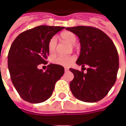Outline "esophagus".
<instances>
[{
	"instance_id": "1",
	"label": "esophagus",
	"mask_w": 126,
	"mask_h": 126,
	"mask_svg": "<svg viewBox=\"0 0 126 126\" xmlns=\"http://www.w3.org/2000/svg\"><path fill=\"white\" fill-rule=\"evenodd\" d=\"M69 69L67 68V67H65V71H68Z\"/></svg>"
}]
</instances>
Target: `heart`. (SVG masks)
I'll return each instance as SVG.
<instances>
[{
  "label": "heart",
  "mask_w": 126,
  "mask_h": 126,
  "mask_svg": "<svg viewBox=\"0 0 126 126\" xmlns=\"http://www.w3.org/2000/svg\"><path fill=\"white\" fill-rule=\"evenodd\" d=\"M61 38L64 41L67 42L68 43L71 44L73 48L76 47V36L74 33L69 31L63 32L61 33ZM57 41L56 37H52L50 39L48 44V50L50 55H54L56 52ZM76 59L75 55L70 56H57L52 59V63L61 66H68L71 63L74 62Z\"/></svg>",
  "instance_id": "obj_1"
}]
</instances>
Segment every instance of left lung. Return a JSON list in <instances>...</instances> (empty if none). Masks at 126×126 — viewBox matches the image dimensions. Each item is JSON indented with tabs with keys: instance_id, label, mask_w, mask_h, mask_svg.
Wrapping results in <instances>:
<instances>
[{
	"instance_id": "left-lung-1",
	"label": "left lung",
	"mask_w": 126,
	"mask_h": 126,
	"mask_svg": "<svg viewBox=\"0 0 126 126\" xmlns=\"http://www.w3.org/2000/svg\"><path fill=\"white\" fill-rule=\"evenodd\" d=\"M66 30L78 36L81 45L76 63L83 71L70 68L74 78L71 93L77 99L94 103L103 99L115 84L119 69V56L113 42L102 30L90 26H76ZM87 65V72L83 73Z\"/></svg>"
}]
</instances>
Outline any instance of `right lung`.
Instances as JSON below:
<instances>
[{
	"label": "right lung",
	"mask_w": 126,
	"mask_h": 126,
	"mask_svg": "<svg viewBox=\"0 0 126 126\" xmlns=\"http://www.w3.org/2000/svg\"><path fill=\"white\" fill-rule=\"evenodd\" d=\"M65 27L40 26L21 33L8 54V68L13 84L23 100L40 103L51 96L55 83L64 74L63 66L50 64L46 71L38 65L47 64L50 39Z\"/></svg>",
	"instance_id": "1"
}]
</instances>
